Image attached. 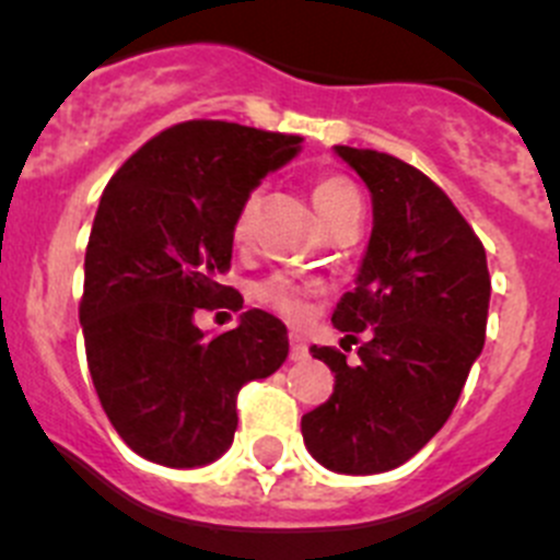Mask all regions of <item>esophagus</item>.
<instances>
[{
  "label": "esophagus",
  "instance_id": "obj_1",
  "mask_svg": "<svg viewBox=\"0 0 560 560\" xmlns=\"http://www.w3.org/2000/svg\"><path fill=\"white\" fill-rule=\"evenodd\" d=\"M291 359L293 361H307L310 359V345H307V339L302 337V334H296V331H291Z\"/></svg>",
  "mask_w": 560,
  "mask_h": 560
}]
</instances>
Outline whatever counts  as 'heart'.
<instances>
[{"label": "heart", "mask_w": 560, "mask_h": 560, "mask_svg": "<svg viewBox=\"0 0 560 560\" xmlns=\"http://www.w3.org/2000/svg\"><path fill=\"white\" fill-rule=\"evenodd\" d=\"M313 205L318 210L320 221L326 223V229L331 223H337L339 218L350 215V212L361 210L359 191L350 180L339 175H323L313 183ZM258 210H261V191L253 188V191L245 194V199L240 201L237 215H234L232 234L237 242H245L256 229ZM315 293V285L307 280L291 278V275H272V278L261 280L256 285V299L264 304V307L275 310L282 318L299 320L307 315L310 296Z\"/></svg>", "instance_id": "1"}]
</instances>
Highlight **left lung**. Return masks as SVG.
<instances>
[{"instance_id": "left-lung-1", "label": "left lung", "mask_w": 560, "mask_h": 560, "mask_svg": "<svg viewBox=\"0 0 560 560\" xmlns=\"http://www.w3.org/2000/svg\"><path fill=\"white\" fill-rule=\"evenodd\" d=\"M372 194V237L331 323L359 364L313 345L334 394L302 418L310 455L339 475H380L412 458L451 418L486 345V247L436 183L377 151L337 145ZM342 339V342H345Z\"/></svg>"}]
</instances>
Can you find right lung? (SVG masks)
Wrapping results in <instances>:
<instances>
[{"label":"right lung","mask_w":560,"mask_h":560,"mask_svg":"<svg viewBox=\"0 0 560 560\" xmlns=\"http://www.w3.org/2000/svg\"><path fill=\"white\" fill-rule=\"evenodd\" d=\"M302 151V137L186 120L148 140L100 199L80 299L91 380L109 423L172 469L232 447L237 394L288 359L285 323L247 310L207 337L199 310H242L218 275L232 267L240 201Z\"/></svg>","instance_id":"right-lung-1"}]
</instances>
